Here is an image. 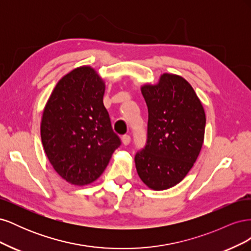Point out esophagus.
Returning a JSON list of instances; mask_svg holds the SVG:
<instances>
[{
  "label": "esophagus",
  "instance_id": "1",
  "mask_svg": "<svg viewBox=\"0 0 251 251\" xmlns=\"http://www.w3.org/2000/svg\"><path fill=\"white\" fill-rule=\"evenodd\" d=\"M121 140H123L124 146H128V144H130V142H131V137L128 135H125V136H123Z\"/></svg>",
  "mask_w": 251,
  "mask_h": 251
}]
</instances>
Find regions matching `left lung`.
<instances>
[{
  "instance_id": "obj_1",
  "label": "left lung",
  "mask_w": 251,
  "mask_h": 251,
  "mask_svg": "<svg viewBox=\"0 0 251 251\" xmlns=\"http://www.w3.org/2000/svg\"><path fill=\"white\" fill-rule=\"evenodd\" d=\"M148 139L135 164L142 182L154 191L168 189L184 179L198 158L204 140L205 112L188 81L164 73L157 85H144Z\"/></svg>"
}]
</instances>
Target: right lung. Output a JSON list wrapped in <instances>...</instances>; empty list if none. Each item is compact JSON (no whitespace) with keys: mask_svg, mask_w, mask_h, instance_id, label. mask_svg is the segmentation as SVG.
Returning a JSON list of instances; mask_svg holds the SVG:
<instances>
[{"mask_svg":"<svg viewBox=\"0 0 251 251\" xmlns=\"http://www.w3.org/2000/svg\"><path fill=\"white\" fill-rule=\"evenodd\" d=\"M104 88L93 68H76L56 83L43 112L45 153L59 176L74 185L95 181L121 144L103 105Z\"/></svg>","mask_w":251,"mask_h":251,"instance_id":"right-lung-1","label":"right lung"}]
</instances>
